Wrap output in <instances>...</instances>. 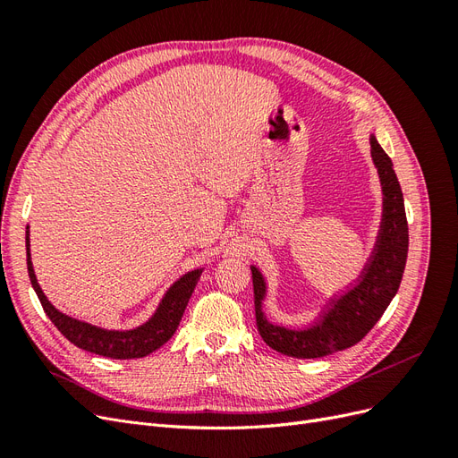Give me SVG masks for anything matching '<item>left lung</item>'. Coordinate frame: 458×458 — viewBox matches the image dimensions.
<instances>
[{
  "instance_id": "left-lung-1",
  "label": "left lung",
  "mask_w": 458,
  "mask_h": 458,
  "mask_svg": "<svg viewBox=\"0 0 458 458\" xmlns=\"http://www.w3.org/2000/svg\"><path fill=\"white\" fill-rule=\"evenodd\" d=\"M370 157L382 187V219L377 241L357 279L342 293L330 296L311 323L298 328L271 323L263 311V301L267 298V281L256 266H250L258 330L263 342L279 353L298 359H315L352 348L378 323L397 294L409 250L403 192H401L390 157L386 155L374 135H370Z\"/></svg>"
}]
</instances>
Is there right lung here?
<instances>
[{
	"label": "right lung",
	"instance_id": "add662e5",
	"mask_svg": "<svg viewBox=\"0 0 458 458\" xmlns=\"http://www.w3.org/2000/svg\"><path fill=\"white\" fill-rule=\"evenodd\" d=\"M26 266H29L30 283L41 301V308H44V311L51 318V323L61 330V335L81 350L110 359H140L157 352L160 345L168 342L175 335L179 321H182V317L185 313L189 298L195 293V286L204 271V267H200L187 271L185 275L179 276V279L165 290L155 313H152L143 325L128 330H116L80 321V318L59 311L47 300L34 273L29 227H26Z\"/></svg>",
	"mask_w": 458,
	"mask_h": 458
}]
</instances>
